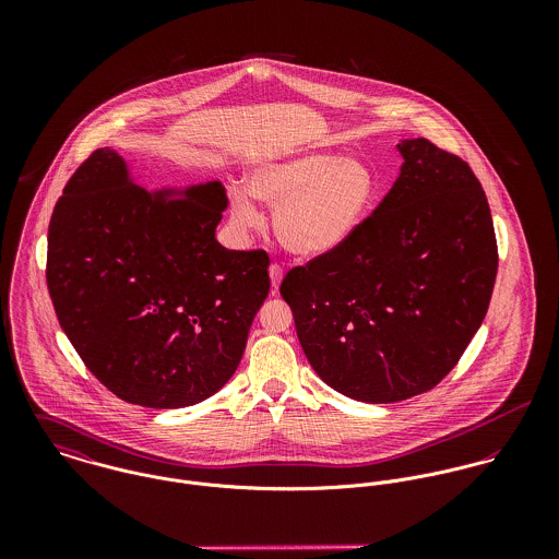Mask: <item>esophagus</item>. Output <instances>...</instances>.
I'll use <instances>...</instances> for the list:
<instances>
[{
    "label": "esophagus",
    "instance_id": "34e87169",
    "mask_svg": "<svg viewBox=\"0 0 559 559\" xmlns=\"http://www.w3.org/2000/svg\"><path fill=\"white\" fill-rule=\"evenodd\" d=\"M269 277H271V288H273V295L280 290V284H282V277H284V269L282 264H271L269 266Z\"/></svg>",
    "mask_w": 559,
    "mask_h": 559
}]
</instances>
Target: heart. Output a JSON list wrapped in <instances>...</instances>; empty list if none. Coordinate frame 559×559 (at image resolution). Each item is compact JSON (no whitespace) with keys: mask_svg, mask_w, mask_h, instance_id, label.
Returning <instances> with one entry per match:
<instances>
[{"mask_svg":"<svg viewBox=\"0 0 559 559\" xmlns=\"http://www.w3.org/2000/svg\"><path fill=\"white\" fill-rule=\"evenodd\" d=\"M253 198L273 209V230L288 251L320 255L361 228L377 206L379 185L364 160L301 153L255 165L249 191L230 187V215L240 233L262 224Z\"/></svg>","mask_w":559,"mask_h":559,"instance_id":"1","label":"heart"}]
</instances>
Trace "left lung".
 <instances>
[{
  "label": "left lung",
  "instance_id": "left-lung-1",
  "mask_svg": "<svg viewBox=\"0 0 559 559\" xmlns=\"http://www.w3.org/2000/svg\"><path fill=\"white\" fill-rule=\"evenodd\" d=\"M399 153L400 176L361 228L280 286L320 379L370 404L424 394L459 364L497 275L472 167L424 138Z\"/></svg>",
  "mask_w": 559,
  "mask_h": 559
}]
</instances>
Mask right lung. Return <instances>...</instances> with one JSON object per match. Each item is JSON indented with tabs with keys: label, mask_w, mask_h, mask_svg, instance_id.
<instances>
[{
	"label": "right lung",
	"mask_w": 559,
	"mask_h": 559,
	"mask_svg": "<svg viewBox=\"0 0 559 559\" xmlns=\"http://www.w3.org/2000/svg\"><path fill=\"white\" fill-rule=\"evenodd\" d=\"M219 180L140 187L111 148L81 163L49 224L47 286L87 370L118 399L182 408L239 368L269 295V255L215 239Z\"/></svg>",
	"instance_id": "add662e5"
}]
</instances>
